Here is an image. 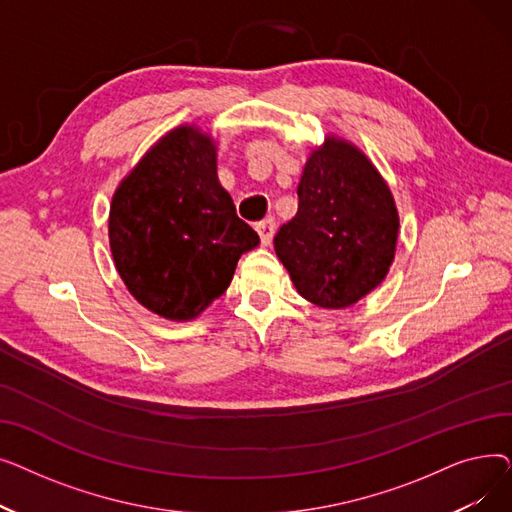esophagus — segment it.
Masks as SVG:
<instances>
[{"label":"esophagus","mask_w":512,"mask_h":512,"mask_svg":"<svg viewBox=\"0 0 512 512\" xmlns=\"http://www.w3.org/2000/svg\"><path fill=\"white\" fill-rule=\"evenodd\" d=\"M255 230H257V234L261 238V245H270L272 236H274V230H276V222H274V218H265V220L255 224Z\"/></svg>","instance_id":"esophagus-1"}]
</instances>
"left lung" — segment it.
Segmentation results:
<instances>
[{
	"mask_svg": "<svg viewBox=\"0 0 512 512\" xmlns=\"http://www.w3.org/2000/svg\"><path fill=\"white\" fill-rule=\"evenodd\" d=\"M297 195V215L274 238L278 259L313 305H355L382 284L396 253L398 211L386 180L361 149L328 134Z\"/></svg>",
	"mask_w": 512,
	"mask_h": 512,
	"instance_id": "obj_1",
	"label": "left lung"
}]
</instances>
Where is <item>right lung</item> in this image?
Wrapping results in <instances>:
<instances>
[{
  "label": "right lung",
  "mask_w": 512,
  "mask_h": 512,
  "mask_svg": "<svg viewBox=\"0 0 512 512\" xmlns=\"http://www.w3.org/2000/svg\"><path fill=\"white\" fill-rule=\"evenodd\" d=\"M207 132L178 126L120 182L110 205V249L128 292L145 309L188 321L222 297L257 232L236 215L218 180Z\"/></svg>",
  "instance_id": "obj_1"
}]
</instances>
